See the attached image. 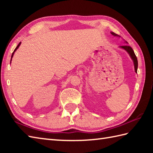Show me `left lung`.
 Wrapping results in <instances>:
<instances>
[{"label":"left lung","instance_id":"left-lung-1","mask_svg":"<svg viewBox=\"0 0 153 153\" xmlns=\"http://www.w3.org/2000/svg\"><path fill=\"white\" fill-rule=\"evenodd\" d=\"M111 34L114 36H116V37H120V36L116 34L115 33H114V32H111ZM127 43V42H126ZM120 48H123V49L126 50L127 52H128V54H129V56L131 58V59L134 61V68H135V71L136 73L137 72V67H138V62H137V56H135V54L134 53V50L132 49V48L131 47L128 46V45H123V46H121Z\"/></svg>","mask_w":153,"mask_h":153}]
</instances>
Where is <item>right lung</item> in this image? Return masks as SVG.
Returning <instances> with one entry per match:
<instances>
[{
    "label": "right lung",
    "mask_w": 153,
    "mask_h": 153,
    "mask_svg": "<svg viewBox=\"0 0 153 153\" xmlns=\"http://www.w3.org/2000/svg\"><path fill=\"white\" fill-rule=\"evenodd\" d=\"M20 44H21V42H20V43H19L18 45V46L17 47H16V48H15V49H14V52H13V53H12V56H11V60H10V61L12 60V57H13V56H14V53H15V51H16V50H17L18 49V47H19V45H20ZM10 63H11V62H10Z\"/></svg>",
    "instance_id": "right-lung-1"
}]
</instances>
